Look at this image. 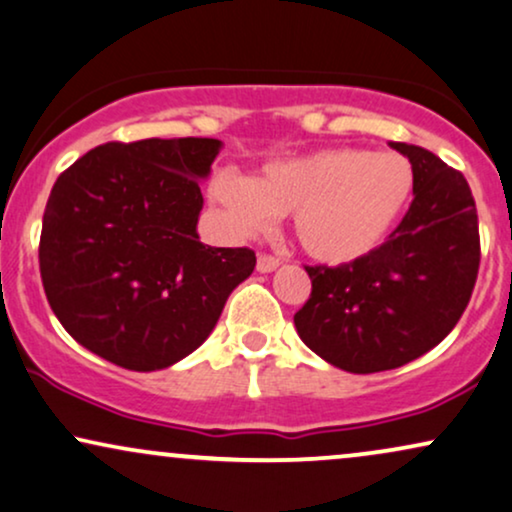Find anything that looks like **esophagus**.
Masks as SVG:
<instances>
[{
	"label": "esophagus",
	"mask_w": 512,
	"mask_h": 512,
	"mask_svg": "<svg viewBox=\"0 0 512 512\" xmlns=\"http://www.w3.org/2000/svg\"><path fill=\"white\" fill-rule=\"evenodd\" d=\"M278 264H281V260L274 255H267V252H262V255L257 257V271H260V274H269V271L278 269Z\"/></svg>",
	"instance_id": "34e87169"
}]
</instances>
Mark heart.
Masks as SVG:
<instances>
[{
  "label": "heart",
  "instance_id": "b5f03b06",
  "mask_svg": "<svg viewBox=\"0 0 512 512\" xmlns=\"http://www.w3.org/2000/svg\"><path fill=\"white\" fill-rule=\"evenodd\" d=\"M416 172L401 153L323 148L271 163L255 179L219 172L210 181L212 203L236 234H255L274 215L293 212L302 250L326 264L371 255L409 208Z\"/></svg>",
  "mask_w": 512,
  "mask_h": 512
}]
</instances>
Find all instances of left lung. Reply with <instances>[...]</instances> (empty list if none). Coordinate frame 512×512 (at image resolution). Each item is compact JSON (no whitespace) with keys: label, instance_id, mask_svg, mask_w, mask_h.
<instances>
[{"label":"left lung","instance_id":"1","mask_svg":"<svg viewBox=\"0 0 512 512\" xmlns=\"http://www.w3.org/2000/svg\"><path fill=\"white\" fill-rule=\"evenodd\" d=\"M390 146L416 172L409 212L371 255L304 267L312 295L295 314L304 345L349 373L390 371L439 345L480 269L477 208L463 174L420 146Z\"/></svg>","mask_w":512,"mask_h":512}]
</instances>
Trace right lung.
<instances>
[{"label":"right lung","instance_id":"1","mask_svg":"<svg viewBox=\"0 0 512 512\" xmlns=\"http://www.w3.org/2000/svg\"><path fill=\"white\" fill-rule=\"evenodd\" d=\"M219 139L96 146L56 179L40 274L61 326L101 359L158 371L203 345L255 269L250 248H210L196 224Z\"/></svg>","mask_w":512,"mask_h":512}]
</instances>
